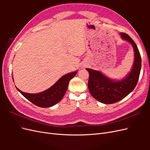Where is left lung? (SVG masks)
<instances>
[{
	"label": "left lung",
	"instance_id": "8db88e82",
	"mask_svg": "<svg viewBox=\"0 0 150 150\" xmlns=\"http://www.w3.org/2000/svg\"><path fill=\"white\" fill-rule=\"evenodd\" d=\"M120 35L122 39L132 44L134 51L132 69L124 79L112 80L101 72L86 68L89 74L88 83L89 92L94 99L104 104H113L121 101L134 89L139 79L142 57L138 48L128 34L121 33Z\"/></svg>",
	"mask_w": 150,
	"mask_h": 150
}]
</instances>
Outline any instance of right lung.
I'll list each match as a JSON object with an SVG mask.
<instances>
[{
	"instance_id": "add662e5",
	"label": "right lung",
	"mask_w": 150,
	"mask_h": 150,
	"mask_svg": "<svg viewBox=\"0 0 150 150\" xmlns=\"http://www.w3.org/2000/svg\"><path fill=\"white\" fill-rule=\"evenodd\" d=\"M77 72H72L62 76L52 87L38 94H29L17 89L35 105L41 108L51 107L58 103L64 97L70 80L73 78Z\"/></svg>"
}]
</instances>
